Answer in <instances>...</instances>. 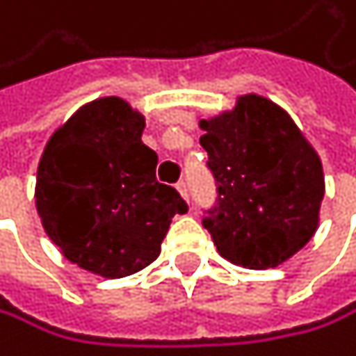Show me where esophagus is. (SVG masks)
<instances>
[{"mask_svg": "<svg viewBox=\"0 0 356 356\" xmlns=\"http://www.w3.org/2000/svg\"><path fill=\"white\" fill-rule=\"evenodd\" d=\"M177 193H179V195L188 201V186H186V181H179V184H177Z\"/></svg>", "mask_w": 356, "mask_h": 356, "instance_id": "1", "label": "esophagus"}]
</instances>
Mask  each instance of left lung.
Returning a JSON list of instances; mask_svg holds the SVG:
<instances>
[{
  "mask_svg": "<svg viewBox=\"0 0 356 356\" xmlns=\"http://www.w3.org/2000/svg\"><path fill=\"white\" fill-rule=\"evenodd\" d=\"M199 127L218 193L203 227L218 254L247 269L282 265L319 223L324 170L315 148L282 106L258 94Z\"/></svg>",
  "mask_w": 356,
  "mask_h": 356,
  "instance_id": "obj_1",
  "label": "left lung"
}]
</instances>
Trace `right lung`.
<instances>
[{"label": "right lung", "instance_id": "add662e5", "mask_svg": "<svg viewBox=\"0 0 356 356\" xmlns=\"http://www.w3.org/2000/svg\"><path fill=\"white\" fill-rule=\"evenodd\" d=\"M144 115L122 98L81 106L47 140L37 170V212L70 262L102 278L138 273L159 256L179 193L155 179Z\"/></svg>", "mask_w": 356, "mask_h": 356}]
</instances>
